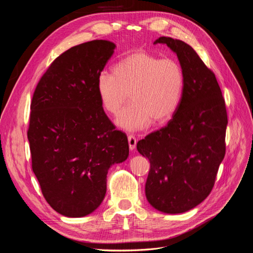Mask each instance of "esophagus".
Returning <instances> with one entry per match:
<instances>
[{
	"label": "esophagus",
	"instance_id": "1",
	"mask_svg": "<svg viewBox=\"0 0 253 253\" xmlns=\"http://www.w3.org/2000/svg\"><path fill=\"white\" fill-rule=\"evenodd\" d=\"M127 141H128L129 150H134V149L136 148V144H137L136 137L133 136V135H128V136H127Z\"/></svg>",
	"mask_w": 253,
	"mask_h": 253
}]
</instances>
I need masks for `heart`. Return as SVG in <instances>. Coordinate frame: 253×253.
Returning a JSON list of instances; mask_svg holds the SVG:
<instances>
[{"label": "heart", "instance_id": "1", "mask_svg": "<svg viewBox=\"0 0 253 253\" xmlns=\"http://www.w3.org/2000/svg\"><path fill=\"white\" fill-rule=\"evenodd\" d=\"M185 88V73L178 61L145 50H137L120 59L113 73L101 72L96 90L102 108L117 114L128 98L131 104L116 119L128 131L169 121L177 110Z\"/></svg>", "mask_w": 253, "mask_h": 253}]
</instances>
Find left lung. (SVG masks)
Wrapping results in <instances>:
<instances>
[{"mask_svg":"<svg viewBox=\"0 0 253 253\" xmlns=\"http://www.w3.org/2000/svg\"><path fill=\"white\" fill-rule=\"evenodd\" d=\"M154 43L176 52L185 88L173 118L137 142V150L150 160L148 202L165 213H182L201 204L215 182L226 153V104L215 75L189 44L170 37Z\"/></svg>","mask_w":253,"mask_h":253,"instance_id":"left-lung-1","label":"left lung"}]
</instances>
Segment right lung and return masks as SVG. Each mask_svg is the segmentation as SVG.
Listing matches in <instances>:
<instances>
[{
	"label": "right lung",
	"instance_id": "obj_1",
	"mask_svg": "<svg viewBox=\"0 0 253 253\" xmlns=\"http://www.w3.org/2000/svg\"><path fill=\"white\" fill-rule=\"evenodd\" d=\"M115 44L94 40L67 49L44 73L30 103L32 167L45 200L68 217L95 211L106 174L128 156L126 135L106 116L96 81Z\"/></svg>",
	"mask_w": 253,
	"mask_h": 253
}]
</instances>
